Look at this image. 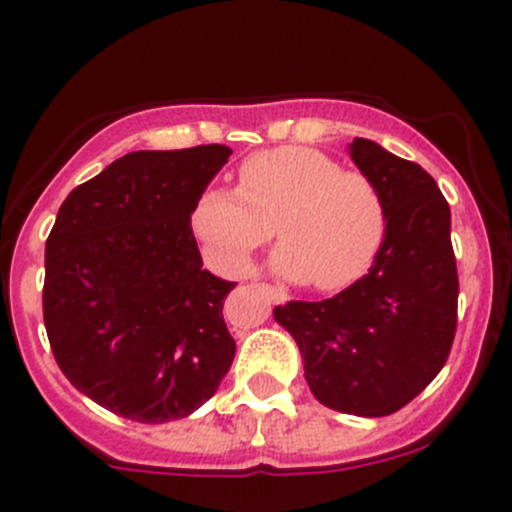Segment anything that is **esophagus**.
Listing matches in <instances>:
<instances>
[{
    "label": "esophagus",
    "instance_id": "esophagus-1",
    "mask_svg": "<svg viewBox=\"0 0 512 512\" xmlns=\"http://www.w3.org/2000/svg\"><path fill=\"white\" fill-rule=\"evenodd\" d=\"M257 287H260L265 295H270V300L277 302V305H285V302H287V295L280 290V287H272V285H257Z\"/></svg>",
    "mask_w": 512,
    "mask_h": 512
}]
</instances>
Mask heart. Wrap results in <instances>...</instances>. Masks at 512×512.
<instances>
[{"instance_id":"b5f03b06","label":"heart","mask_w":512,"mask_h":512,"mask_svg":"<svg viewBox=\"0 0 512 512\" xmlns=\"http://www.w3.org/2000/svg\"><path fill=\"white\" fill-rule=\"evenodd\" d=\"M388 212L375 182L312 147H277L242 162L237 190L205 187L190 210V230L215 267L242 272L272 235L282 240L272 265L287 280L320 292L352 285L385 237Z\"/></svg>"}]
</instances>
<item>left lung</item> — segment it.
Here are the masks:
<instances>
[{"instance_id": "obj_1", "label": "left lung", "mask_w": 512, "mask_h": 512, "mask_svg": "<svg viewBox=\"0 0 512 512\" xmlns=\"http://www.w3.org/2000/svg\"><path fill=\"white\" fill-rule=\"evenodd\" d=\"M347 150L385 200L380 250L367 275L335 297L287 302L272 315L295 337L325 408L382 418L423 393L450 355L458 322L450 207L415 162L362 137Z\"/></svg>"}]
</instances>
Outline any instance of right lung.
Listing matches in <instances>:
<instances>
[{
  "label": "right lung",
  "instance_id": "1",
  "mask_svg": "<svg viewBox=\"0 0 512 512\" xmlns=\"http://www.w3.org/2000/svg\"><path fill=\"white\" fill-rule=\"evenodd\" d=\"M225 145L119 157L62 202L44 250V327L82 395L135 423L187 418L235 357L222 302L235 282L202 267L195 197Z\"/></svg>",
  "mask_w": 512,
  "mask_h": 512
}]
</instances>
